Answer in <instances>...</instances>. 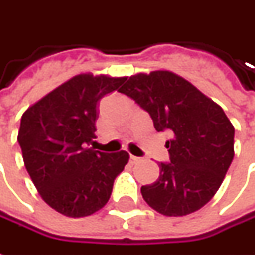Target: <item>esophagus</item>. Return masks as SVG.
Instances as JSON below:
<instances>
[{
	"label": "esophagus",
	"instance_id": "esophagus-1",
	"mask_svg": "<svg viewBox=\"0 0 255 255\" xmlns=\"http://www.w3.org/2000/svg\"><path fill=\"white\" fill-rule=\"evenodd\" d=\"M139 160L140 158L136 157V156H129V161H131V163H138Z\"/></svg>",
	"mask_w": 255,
	"mask_h": 255
}]
</instances>
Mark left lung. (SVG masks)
Returning a JSON list of instances; mask_svg holds the SVG:
<instances>
[{
  "label": "left lung",
  "instance_id": "1",
  "mask_svg": "<svg viewBox=\"0 0 255 255\" xmlns=\"http://www.w3.org/2000/svg\"><path fill=\"white\" fill-rule=\"evenodd\" d=\"M152 117L171 163H160L156 182L140 188L145 202L167 217L192 214L207 204L232 163L235 128L220 105L175 73H138L119 90Z\"/></svg>",
  "mask_w": 255,
  "mask_h": 255
}]
</instances>
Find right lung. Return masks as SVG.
<instances>
[{
    "mask_svg": "<svg viewBox=\"0 0 255 255\" xmlns=\"http://www.w3.org/2000/svg\"><path fill=\"white\" fill-rule=\"evenodd\" d=\"M126 77L77 74L31 105L22 116L17 142L42 200L60 214L81 218L109 202L127 152L91 149L98 103Z\"/></svg>",
    "mask_w": 255,
    "mask_h": 255,
    "instance_id": "obj_1",
    "label": "right lung"
}]
</instances>
